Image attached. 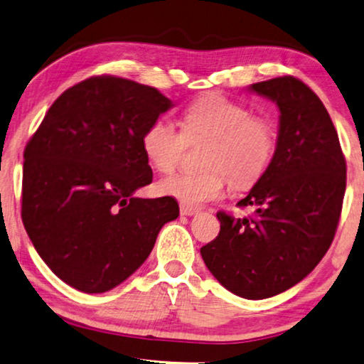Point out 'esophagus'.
Masks as SVG:
<instances>
[{"label":"esophagus","mask_w":364,"mask_h":364,"mask_svg":"<svg viewBox=\"0 0 364 364\" xmlns=\"http://www.w3.org/2000/svg\"><path fill=\"white\" fill-rule=\"evenodd\" d=\"M198 208L197 206H190V205H182L181 203V215H183V216H193V215H197L198 213Z\"/></svg>","instance_id":"34e87169"}]
</instances>
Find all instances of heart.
Instances as JSON below:
<instances>
[{
  "mask_svg": "<svg viewBox=\"0 0 364 364\" xmlns=\"http://www.w3.org/2000/svg\"><path fill=\"white\" fill-rule=\"evenodd\" d=\"M181 125L182 133L164 117L153 120L143 132L141 148L156 171L171 172L183 156L187 141L208 139L203 151L206 171L178 172L159 182V192L182 205L193 206L221 197L226 176L236 187L254 186L272 164L275 127L236 100L206 94L183 110Z\"/></svg>",
  "mask_w": 364,
  "mask_h": 364,
  "instance_id": "b5f03b06",
  "label": "heart"
}]
</instances>
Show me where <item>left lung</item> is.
Listing matches in <instances>:
<instances>
[{
  "label": "left lung",
  "instance_id": "left-lung-1",
  "mask_svg": "<svg viewBox=\"0 0 364 364\" xmlns=\"http://www.w3.org/2000/svg\"><path fill=\"white\" fill-rule=\"evenodd\" d=\"M277 102L279 130L272 164L237 203L254 215L218 211L220 234L200 249L229 291L265 299L314 270L331 247L342 213L346 163L322 100L294 76L250 86Z\"/></svg>",
  "mask_w": 364,
  "mask_h": 364
}]
</instances>
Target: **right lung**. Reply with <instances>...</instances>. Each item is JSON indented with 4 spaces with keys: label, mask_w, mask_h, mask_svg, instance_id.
<instances>
[{
    "label": "right lung",
    "mask_w": 364,
    "mask_h": 364,
    "mask_svg": "<svg viewBox=\"0 0 364 364\" xmlns=\"http://www.w3.org/2000/svg\"><path fill=\"white\" fill-rule=\"evenodd\" d=\"M172 107L158 89L110 75L61 94L24 149L22 223L55 275L105 293L138 270L176 198H138L153 181L141 148L151 122Z\"/></svg>",
    "instance_id": "1"
}]
</instances>
